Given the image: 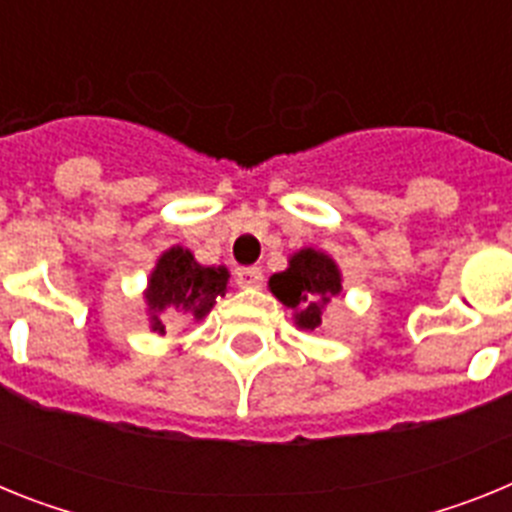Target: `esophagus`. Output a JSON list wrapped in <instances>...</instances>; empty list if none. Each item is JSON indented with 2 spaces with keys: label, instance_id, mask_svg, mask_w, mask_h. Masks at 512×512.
I'll use <instances>...</instances> for the list:
<instances>
[{
  "label": "esophagus",
  "instance_id": "esophagus-1",
  "mask_svg": "<svg viewBox=\"0 0 512 512\" xmlns=\"http://www.w3.org/2000/svg\"><path fill=\"white\" fill-rule=\"evenodd\" d=\"M261 279H264V274H261L259 266H243V269L235 271V282H238V287L243 289L259 287Z\"/></svg>",
  "mask_w": 512,
  "mask_h": 512
}]
</instances>
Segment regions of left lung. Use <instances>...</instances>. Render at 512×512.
I'll list each match as a JSON object with an SVG mask.
<instances>
[{
  "instance_id": "8db88e82",
  "label": "left lung",
  "mask_w": 512,
  "mask_h": 512,
  "mask_svg": "<svg viewBox=\"0 0 512 512\" xmlns=\"http://www.w3.org/2000/svg\"><path fill=\"white\" fill-rule=\"evenodd\" d=\"M269 289L282 305L295 310L297 328L315 330L323 323V307L341 295V269L328 253L302 248L287 269L269 279Z\"/></svg>"
}]
</instances>
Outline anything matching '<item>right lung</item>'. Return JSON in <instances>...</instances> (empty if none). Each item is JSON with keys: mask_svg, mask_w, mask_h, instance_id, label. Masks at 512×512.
Listing matches in <instances>:
<instances>
[{"mask_svg": "<svg viewBox=\"0 0 512 512\" xmlns=\"http://www.w3.org/2000/svg\"><path fill=\"white\" fill-rule=\"evenodd\" d=\"M228 277L230 274L225 266L197 264L192 251L182 246L161 253L146 289L153 333H161V336L166 333V325L161 320V312L166 310H174L171 312L174 320H179L182 315H189L194 320L205 318L217 297L225 295Z\"/></svg>", "mask_w": 512, "mask_h": 512, "instance_id": "right-lung-1", "label": "right lung"}]
</instances>
